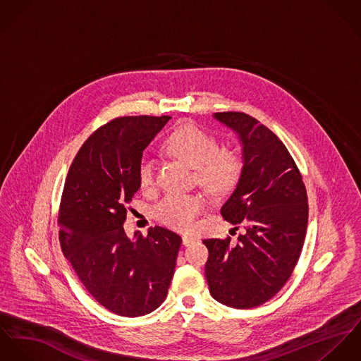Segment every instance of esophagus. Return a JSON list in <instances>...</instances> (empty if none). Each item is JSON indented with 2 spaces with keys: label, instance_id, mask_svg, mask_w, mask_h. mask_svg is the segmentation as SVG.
<instances>
[{
  "label": "esophagus",
  "instance_id": "1",
  "mask_svg": "<svg viewBox=\"0 0 361 361\" xmlns=\"http://www.w3.org/2000/svg\"><path fill=\"white\" fill-rule=\"evenodd\" d=\"M195 238H192V237H188V235H183V245L184 246H190V245H192V243H195Z\"/></svg>",
  "mask_w": 361,
  "mask_h": 361
}]
</instances>
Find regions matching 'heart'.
Instances as JSON below:
<instances>
[{
    "label": "heart",
    "instance_id": "heart-1",
    "mask_svg": "<svg viewBox=\"0 0 361 361\" xmlns=\"http://www.w3.org/2000/svg\"><path fill=\"white\" fill-rule=\"evenodd\" d=\"M167 154L195 169L200 185L212 194H226L240 181L242 159L233 149L221 148L219 140L195 124L176 128L163 142ZM138 183L145 191L155 184V166L144 158L138 167ZM204 209L200 194H166L155 206V216L164 226L188 231Z\"/></svg>",
    "mask_w": 361,
    "mask_h": 361
}]
</instances>
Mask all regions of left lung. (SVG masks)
<instances>
[{"label":"left lung","instance_id":"left-lung-1","mask_svg":"<svg viewBox=\"0 0 361 361\" xmlns=\"http://www.w3.org/2000/svg\"><path fill=\"white\" fill-rule=\"evenodd\" d=\"M242 145L237 188L221 216L243 234L235 243L203 240L204 274L212 296L230 307L252 309L271 299L289 280L306 237L309 204L300 171L280 138L242 112H219Z\"/></svg>","mask_w":361,"mask_h":361}]
</instances>
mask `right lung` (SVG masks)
<instances>
[{
	"label": "right lung",
	"mask_w": 361,
	"mask_h": 361,
	"mask_svg": "<svg viewBox=\"0 0 361 361\" xmlns=\"http://www.w3.org/2000/svg\"><path fill=\"white\" fill-rule=\"evenodd\" d=\"M170 116H126L106 123L82 144L59 206V242L91 296L109 312L138 317L167 296L181 238L151 227L127 237L126 206L140 190L142 151Z\"/></svg>",
	"instance_id": "obj_1"
}]
</instances>
